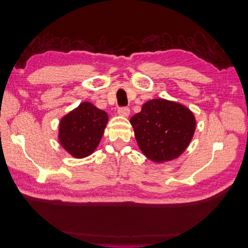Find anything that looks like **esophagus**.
I'll use <instances>...</instances> for the list:
<instances>
[{"label": "esophagus", "instance_id": "esophagus-1", "mask_svg": "<svg viewBox=\"0 0 248 248\" xmlns=\"http://www.w3.org/2000/svg\"><path fill=\"white\" fill-rule=\"evenodd\" d=\"M118 114L120 116H123V117H128L130 115V109L128 108H120L118 109Z\"/></svg>", "mask_w": 248, "mask_h": 248}]
</instances>
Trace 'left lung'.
Masks as SVG:
<instances>
[{"instance_id":"1","label":"left lung","mask_w":248,"mask_h":248,"mask_svg":"<svg viewBox=\"0 0 248 248\" xmlns=\"http://www.w3.org/2000/svg\"><path fill=\"white\" fill-rule=\"evenodd\" d=\"M134 137L145 157L154 162L172 161L185 152L195 134L192 111L178 102L153 99L130 119Z\"/></svg>"}]
</instances>
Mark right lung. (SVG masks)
I'll use <instances>...</instances> for the list:
<instances>
[{
    "label": "right lung",
    "instance_id": "1",
    "mask_svg": "<svg viewBox=\"0 0 248 248\" xmlns=\"http://www.w3.org/2000/svg\"><path fill=\"white\" fill-rule=\"evenodd\" d=\"M108 123V113L90 102H81L61 118L58 140L72 157L86 158L99 146Z\"/></svg>",
    "mask_w": 248,
    "mask_h": 248
}]
</instances>
